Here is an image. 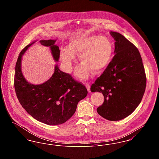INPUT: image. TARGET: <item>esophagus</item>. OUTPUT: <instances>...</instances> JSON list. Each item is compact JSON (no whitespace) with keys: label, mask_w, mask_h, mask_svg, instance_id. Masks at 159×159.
Returning a JSON list of instances; mask_svg holds the SVG:
<instances>
[{"label":"esophagus","mask_w":159,"mask_h":159,"mask_svg":"<svg viewBox=\"0 0 159 159\" xmlns=\"http://www.w3.org/2000/svg\"><path fill=\"white\" fill-rule=\"evenodd\" d=\"M84 84L89 92H91V86L89 83H84Z\"/></svg>","instance_id":"esophagus-1"}]
</instances>
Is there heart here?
Segmentation results:
<instances>
[{"instance_id":"obj_1","label":"heart","mask_w":159,"mask_h":159,"mask_svg":"<svg viewBox=\"0 0 159 159\" xmlns=\"http://www.w3.org/2000/svg\"><path fill=\"white\" fill-rule=\"evenodd\" d=\"M80 53V60L83 62L76 68V76L86 79L95 71L103 70L112 59L113 45L109 38L99 36H79L73 38L70 46L61 48L60 58L67 71L72 70L76 53Z\"/></svg>"}]
</instances>
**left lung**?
I'll return each instance as SVG.
<instances>
[{"label":"left lung","instance_id":"1","mask_svg":"<svg viewBox=\"0 0 159 159\" xmlns=\"http://www.w3.org/2000/svg\"><path fill=\"white\" fill-rule=\"evenodd\" d=\"M110 34L115 40V55L91 91L104 97L98 113L108 120L117 121L132 113L140 104L147 79L138 48L121 34L110 31Z\"/></svg>","mask_w":159,"mask_h":159}]
</instances>
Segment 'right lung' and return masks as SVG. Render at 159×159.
<instances>
[{
  "instance_id": "1",
  "label": "right lung",
  "mask_w": 159,
  "mask_h": 159,
  "mask_svg": "<svg viewBox=\"0 0 159 159\" xmlns=\"http://www.w3.org/2000/svg\"><path fill=\"white\" fill-rule=\"evenodd\" d=\"M56 40H40L49 46L53 59L58 61L60 50ZM35 42L26 46L20 53L15 66L14 87L18 101L34 119L48 125H61L75 114L78 102L84 98L88 91L82 83L70 74L61 71L56 65L52 76L45 83L35 85L28 82L21 71V58Z\"/></svg>"
}]
</instances>
